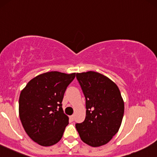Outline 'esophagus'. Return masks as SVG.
Returning a JSON list of instances; mask_svg holds the SVG:
<instances>
[{"label":"esophagus","instance_id":"34e87169","mask_svg":"<svg viewBox=\"0 0 157 157\" xmlns=\"http://www.w3.org/2000/svg\"><path fill=\"white\" fill-rule=\"evenodd\" d=\"M69 118H70V119L71 121H74V118H75V116H74V115H72V116H69Z\"/></svg>","mask_w":157,"mask_h":157}]
</instances>
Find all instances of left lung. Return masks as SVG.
<instances>
[{"instance_id": "8db88e82", "label": "left lung", "mask_w": 157, "mask_h": 157, "mask_svg": "<svg viewBox=\"0 0 157 157\" xmlns=\"http://www.w3.org/2000/svg\"><path fill=\"white\" fill-rule=\"evenodd\" d=\"M86 97V119L77 124L81 140L92 147L107 144L118 132L124 113V102L117 85L96 71L77 73Z\"/></svg>"}]
</instances>
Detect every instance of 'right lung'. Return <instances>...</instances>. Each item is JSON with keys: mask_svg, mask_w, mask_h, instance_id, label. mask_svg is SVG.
Listing matches in <instances>:
<instances>
[{"mask_svg": "<svg viewBox=\"0 0 157 157\" xmlns=\"http://www.w3.org/2000/svg\"><path fill=\"white\" fill-rule=\"evenodd\" d=\"M75 77V73H43L30 80L22 90L19 116L25 132L39 145L50 146L61 139L69 124L61 102Z\"/></svg>", "mask_w": 157, "mask_h": 157, "instance_id": "obj_1", "label": "right lung"}]
</instances>
